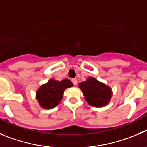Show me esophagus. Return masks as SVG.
Returning <instances> with one entry per match:
<instances>
[{"mask_svg":"<svg viewBox=\"0 0 147 147\" xmlns=\"http://www.w3.org/2000/svg\"><path fill=\"white\" fill-rule=\"evenodd\" d=\"M72 83H73V84H74V85H75V86H76V85H77V83H78V80H77L76 78L72 79Z\"/></svg>","mask_w":147,"mask_h":147,"instance_id":"obj_1","label":"esophagus"}]
</instances>
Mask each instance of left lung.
Masks as SVG:
<instances>
[{
  "mask_svg": "<svg viewBox=\"0 0 147 147\" xmlns=\"http://www.w3.org/2000/svg\"><path fill=\"white\" fill-rule=\"evenodd\" d=\"M79 88L83 92L86 101L90 105L102 107L107 105L111 97L112 91L110 87L94 78L79 83Z\"/></svg>",
  "mask_w": 147,
  "mask_h": 147,
  "instance_id": "1",
  "label": "left lung"
}]
</instances>
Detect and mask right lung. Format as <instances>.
<instances>
[{"mask_svg":"<svg viewBox=\"0 0 147 147\" xmlns=\"http://www.w3.org/2000/svg\"><path fill=\"white\" fill-rule=\"evenodd\" d=\"M72 86H73V83L67 78L61 81L52 79L38 89L36 99L42 108H53L63 98L64 90Z\"/></svg>","mask_w":147,"mask_h":147,"instance_id":"right-lung-1","label":"right lung"}]
</instances>
